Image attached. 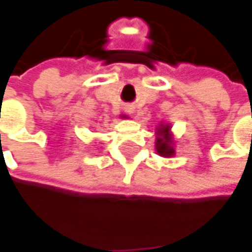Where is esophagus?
<instances>
[{"instance_id": "1", "label": "esophagus", "mask_w": 252, "mask_h": 252, "mask_svg": "<svg viewBox=\"0 0 252 252\" xmlns=\"http://www.w3.org/2000/svg\"><path fill=\"white\" fill-rule=\"evenodd\" d=\"M124 111H126V113H128V114H134L135 107L132 106V104H126V107H124Z\"/></svg>"}]
</instances>
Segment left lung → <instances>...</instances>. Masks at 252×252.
<instances>
[{
	"label": "left lung",
	"mask_w": 252,
	"mask_h": 252,
	"mask_svg": "<svg viewBox=\"0 0 252 252\" xmlns=\"http://www.w3.org/2000/svg\"><path fill=\"white\" fill-rule=\"evenodd\" d=\"M158 138H156V152L163 158H171L174 156V146H173V138L170 132L169 124H160L158 126Z\"/></svg>",
	"instance_id": "obj_1"
}]
</instances>
